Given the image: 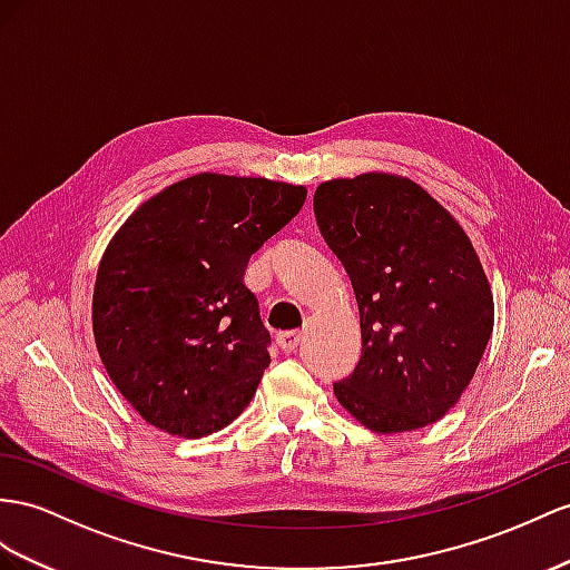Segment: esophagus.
<instances>
[{
	"label": "esophagus",
	"instance_id": "obj_1",
	"mask_svg": "<svg viewBox=\"0 0 570 570\" xmlns=\"http://www.w3.org/2000/svg\"><path fill=\"white\" fill-rule=\"evenodd\" d=\"M301 342H303V332H282L279 337H276V344H279L284 354L296 352Z\"/></svg>",
	"mask_w": 570,
	"mask_h": 570
}]
</instances>
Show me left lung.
<instances>
[{
	"mask_svg": "<svg viewBox=\"0 0 570 570\" xmlns=\"http://www.w3.org/2000/svg\"><path fill=\"white\" fill-rule=\"evenodd\" d=\"M313 207L361 317V361L334 397L383 435L443 419L493 332L491 284L470 236L424 187L395 173L320 183Z\"/></svg>",
	"mask_w": 570,
	"mask_h": 570,
	"instance_id": "obj_1",
	"label": "left lung"
}]
</instances>
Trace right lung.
Wrapping results in <instances>:
<instances>
[{"instance_id":"obj_1","label":"right lung","mask_w":570,"mask_h":570,"mask_svg":"<svg viewBox=\"0 0 570 570\" xmlns=\"http://www.w3.org/2000/svg\"><path fill=\"white\" fill-rule=\"evenodd\" d=\"M305 195V185L197 173L115 230L96 274L94 340L146 424L202 438L250 404L272 358L243 274Z\"/></svg>"}]
</instances>
